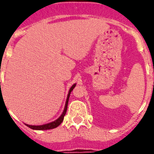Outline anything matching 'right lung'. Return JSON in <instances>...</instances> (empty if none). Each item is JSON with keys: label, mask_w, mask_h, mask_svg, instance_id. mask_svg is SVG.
<instances>
[{"label": "right lung", "mask_w": 154, "mask_h": 154, "mask_svg": "<svg viewBox=\"0 0 154 154\" xmlns=\"http://www.w3.org/2000/svg\"><path fill=\"white\" fill-rule=\"evenodd\" d=\"M76 85V83H75L74 85H72V87L70 88L69 91V93H68L67 96V99H66V102H65V108H64L63 112H62V115L59 116L57 119H55V121H53V122H51L49 123H46V124L44 125H39V126H32V125H28V124H25L27 126H28L29 128L32 129V130H51V129H54V128H56L57 126H58L61 123H62V121L64 119V116H65V113H66V111H67V108H68V103H69V96H70L71 92L73 90V89L75 88V86Z\"/></svg>", "instance_id": "right-lung-1"}]
</instances>
